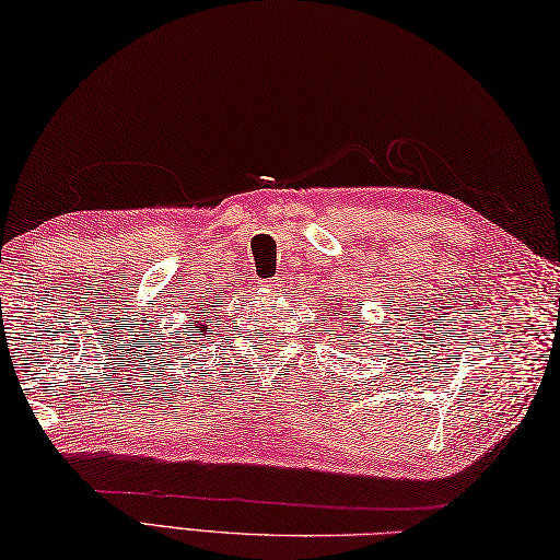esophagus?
I'll return each instance as SVG.
<instances>
[{
    "mask_svg": "<svg viewBox=\"0 0 560 560\" xmlns=\"http://www.w3.org/2000/svg\"><path fill=\"white\" fill-rule=\"evenodd\" d=\"M261 287L267 291H277L279 289V279H269V281H261Z\"/></svg>",
    "mask_w": 560,
    "mask_h": 560,
    "instance_id": "esophagus-1",
    "label": "esophagus"
}]
</instances>
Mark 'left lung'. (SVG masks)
<instances>
[{"mask_svg":"<svg viewBox=\"0 0 560 560\" xmlns=\"http://www.w3.org/2000/svg\"><path fill=\"white\" fill-rule=\"evenodd\" d=\"M343 307H347V305H339L337 311H335V315H337L335 323H339V317H343V323H341V325H343V331L339 335V341H359L361 335H363L361 327H363L365 323L361 319V315H343ZM323 313H327L325 307H323ZM325 331H327V329H325ZM343 349H347V343H343Z\"/></svg>","mask_w":560,"mask_h":560,"instance_id":"obj_1","label":"left lung"}]
</instances>
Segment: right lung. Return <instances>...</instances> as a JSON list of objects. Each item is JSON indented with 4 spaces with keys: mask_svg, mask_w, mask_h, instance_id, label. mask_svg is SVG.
I'll return each instance as SVG.
<instances>
[{
    "mask_svg": "<svg viewBox=\"0 0 560 560\" xmlns=\"http://www.w3.org/2000/svg\"><path fill=\"white\" fill-rule=\"evenodd\" d=\"M185 329H195V335H187V339H205L207 335H211L213 327L207 323V317H195L189 319V323L185 325Z\"/></svg>",
    "mask_w": 560,
    "mask_h": 560,
    "instance_id": "1",
    "label": "right lung"
}]
</instances>
